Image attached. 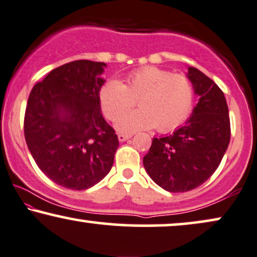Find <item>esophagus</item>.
<instances>
[{"mask_svg":"<svg viewBox=\"0 0 257 257\" xmlns=\"http://www.w3.org/2000/svg\"><path fill=\"white\" fill-rule=\"evenodd\" d=\"M132 138V135H123V134H119L118 135V141L119 142H124L126 140H129Z\"/></svg>","mask_w":257,"mask_h":257,"instance_id":"1","label":"esophagus"}]
</instances>
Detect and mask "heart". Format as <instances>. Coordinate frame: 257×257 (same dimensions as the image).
<instances>
[{
	"instance_id": "obj_1",
	"label": "heart",
	"mask_w": 257,
	"mask_h": 257,
	"mask_svg": "<svg viewBox=\"0 0 257 257\" xmlns=\"http://www.w3.org/2000/svg\"><path fill=\"white\" fill-rule=\"evenodd\" d=\"M138 99L140 109L117 119L118 133L132 135L157 126L167 133L189 117L194 104V88L182 74L157 67H143L126 75L125 82L109 81L100 91V105L110 121L128 110Z\"/></svg>"
}]
</instances>
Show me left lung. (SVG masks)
I'll list each match as a JSON object with an SVG mask.
<instances>
[{"instance_id":"obj_1","label":"left lung","mask_w":257,"mask_h":257,"mask_svg":"<svg viewBox=\"0 0 257 257\" xmlns=\"http://www.w3.org/2000/svg\"><path fill=\"white\" fill-rule=\"evenodd\" d=\"M187 76L198 103L184 125L172 135L154 138L143 166L154 182L183 193L206 182L220 166L230 141V121L223 91L196 68Z\"/></svg>"}]
</instances>
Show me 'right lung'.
I'll return each instance as SVG.
<instances>
[{"instance_id":"right-lung-1","label":"right lung","mask_w":257,"mask_h":257,"mask_svg":"<svg viewBox=\"0 0 257 257\" xmlns=\"http://www.w3.org/2000/svg\"><path fill=\"white\" fill-rule=\"evenodd\" d=\"M107 64L78 60L55 68L34 85L25 138L39 168L55 183L84 190L110 172L118 147L101 114V77Z\"/></svg>"}]
</instances>
